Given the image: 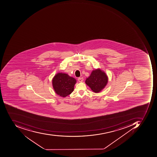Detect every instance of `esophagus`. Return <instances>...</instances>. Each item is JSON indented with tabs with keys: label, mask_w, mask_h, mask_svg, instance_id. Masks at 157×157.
<instances>
[{
	"label": "esophagus",
	"mask_w": 157,
	"mask_h": 157,
	"mask_svg": "<svg viewBox=\"0 0 157 157\" xmlns=\"http://www.w3.org/2000/svg\"><path fill=\"white\" fill-rule=\"evenodd\" d=\"M78 80L79 82H82V81H83V78L82 77H80V78H78Z\"/></svg>",
	"instance_id": "1"
}]
</instances>
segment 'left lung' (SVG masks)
I'll use <instances>...</instances> for the list:
<instances>
[{
	"label": "left lung",
	"instance_id": "left-lung-1",
	"mask_svg": "<svg viewBox=\"0 0 157 157\" xmlns=\"http://www.w3.org/2000/svg\"><path fill=\"white\" fill-rule=\"evenodd\" d=\"M108 77L106 73L100 69L93 70L90 76L86 79L85 83L95 93L101 91L107 85Z\"/></svg>",
	"mask_w": 157,
	"mask_h": 157
}]
</instances>
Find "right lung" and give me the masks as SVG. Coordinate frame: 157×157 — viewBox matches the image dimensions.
Masks as SVG:
<instances>
[{"mask_svg": "<svg viewBox=\"0 0 157 157\" xmlns=\"http://www.w3.org/2000/svg\"><path fill=\"white\" fill-rule=\"evenodd\" d=\"M76 82V80L75 78L67 74L59 73L53 78V87L57 94L65 97L73 92Z\"/></svg>", "mask_w": 157, "mask_h": 157, "instance_id": "obj_1", "label": "right lung"}]
</instances>
